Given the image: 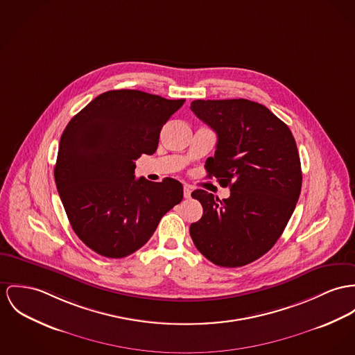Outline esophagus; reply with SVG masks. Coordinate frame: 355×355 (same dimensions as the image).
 <instances>
[{
    "label": "esophagus",
    "instance_id": "obj_1",
    "mask_svg": "<svg viewBox=\"0 0 355 355\" xmlns=\"http://www.w3.org/2000/svg\"><path fill=\"white\" fill-rule=\"evenodd\" d=\"M191 189L188 187V185H185L184 187V196H185V198H191Z\"/></svg>",
    "mask_w": 355,
    "mask_h": 355
}]
</instances>
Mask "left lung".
<instances>
[{
    "label": "left lung",
    "instance_id": "8db88e82",
    "mask_svg": "<svg viewBox=\"0 0 355 355\" xmlns=\"http://www.w3.org/2000/svg\"><path fill=\"white\" fill-rule=\"evenodd\" d=\"M193 113L218 134L208 177L230 187L218 200L197 189L202 218L191 224L197 250L223 268H241L266 254L284 232L301 191L300 157L288 125L266 107L245 100H196Z\"/></svg>",
    "mask_w": 355,
    "mask_h": 355
}]
</instances>
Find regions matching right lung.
<instances>
[{
    "instance_id": "obj_1",
    "label": "right lung",
    "mask_w": 355,
    "mask_h": 355,
    "mask_svg": "<svg viewBox=\"0 0 355 355\" xmlns=\"http://www.w3.org/2000/svg\"><path fill=\"white\" fill-rule=\"evenodd\" d=\"M184 103L140 90H110L66 125L55 184L74 232L97 254L124 258L135 252L182 201V184L174 178L137 180L135 161L157 151L164 123Z\"/></svg>"
}]
</instances>
